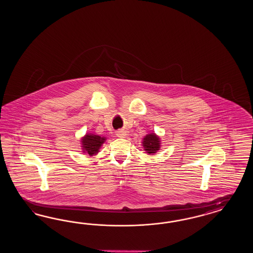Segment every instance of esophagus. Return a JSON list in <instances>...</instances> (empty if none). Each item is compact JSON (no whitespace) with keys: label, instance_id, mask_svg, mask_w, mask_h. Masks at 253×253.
<instances>
[{"label":"esophagus","instance_id":"34e87169","mask_svg":"<svg viewBox=\"0 0 253 253\" xmlns=\"http://www.w3.org/2000/svg\"><path fill=\"white\" fill-rule=\"evenodd\" d=\"M116 134H117L118 137L123 138L126 135V131H124L123 130H118Z\"/></svg>","mask_w":253,"mask_h":253}]
</instances>
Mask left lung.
Here are the masks:
<instances>
[{
    "label": "left lung",
    "mask_w": 253,
    "mask_h": 253,
    "mask_svg": "<svg viewBox=\"0 0 253 253\" xmlns=\"http://www.w3.org/2000/svg\"><path fill=\"white\" fill-rule=\"evenodd\" d=\"M160 146H161L160 138L158 137L155 133L147 134L146 137L144 138L143 146L147 153H156L160 149V147H161Z\"/></svg>",
    "instance_id": "1"
}]
</instances>
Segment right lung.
Here are the masks:
<instances>
[{
	"instance_id": "1",
	"label": "right lung",
	"mask_w": 253,
	"mask_h": 253,
	"mask_svg": "<svg viewBox=\"0 0 253 253\" xmlns=\"http://www.w3.org/2000/svg\"><path fill=\"white\" fill-rule=\"evenodd\" d=\"M105 140V138L100 137L99 135L86 134L82 141L84 150L90 156H92L99 151V148Z\"/></svg>"
}]
</instances>
